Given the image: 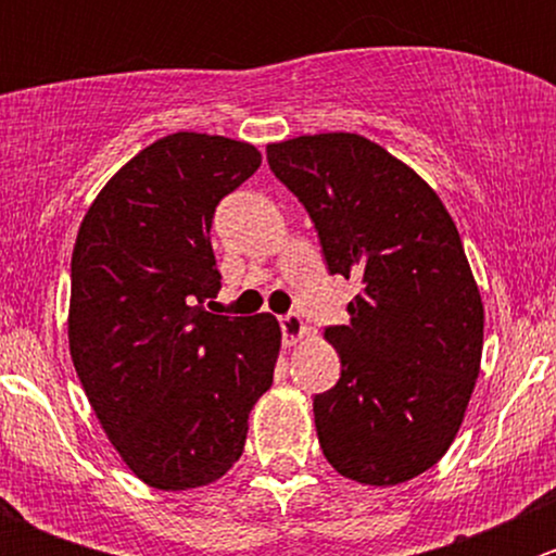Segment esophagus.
<instances>
[{
  "instance_id": "34e87169",
  "label": "esophagus",
  "mask_w": 556,
  "mask_h": 556,
  "mask_svg": "<svg viewBox=\"0 0 556 556\" xmlns=\"http://www.w3.org/2000/svg\"><path fill=\"white\" fill-rule=\"evenodd\" d=\"M279 325H282L285 346H295L306 336V325L299 314H293V312L285 314V317H279Z\"/></svg>"
}]
</instances>
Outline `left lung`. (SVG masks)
Listing matches in <instances>:
<instances>
[{"mask_svg":"<svg viewBox=\"0 0 556 556\" xmlns=\"http://www.w3.org/2000/svg\"><path fill=\"white\" fill-rule=\"evenodd\" d=\"M266 159L309 212L330 274L363 285L350 325L325 330L341 379L314 397L319 446L357 484H403L450 450L481 368L484 304L457 226L361 134H304Z\"/></svg>","mask_w":556,"mask_h":556,"instance_id":"8db88e82","label":"left lung"}]
</instances>
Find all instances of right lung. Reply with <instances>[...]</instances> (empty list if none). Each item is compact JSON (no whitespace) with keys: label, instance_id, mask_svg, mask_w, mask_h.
<instances>
[{"label":"right lung","instance_id":"1","mask_svg":"<svg viewBox=\"0 0 556 556\" xmlns=\"http://www.w3.org/2000/svg\"><path fill=\"white\" fill-rule=\"evenodd\" d=\"M261 166L255 144L177 131L110 177L72 252L70 355L106 439L155 490L223 479L274 382L271 314L223 317L215 206Z\"/></svg>","mask_w":556,"mask_h":556}]
</instances>
